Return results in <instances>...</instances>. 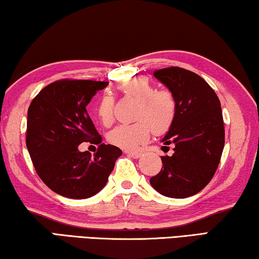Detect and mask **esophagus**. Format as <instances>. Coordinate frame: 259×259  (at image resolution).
<instances>
[{"instance_id":"34e87169","label":"esophagus","mask_w":259,"mask_h":259,"mask_svg":"<svg viewBox=\"0 0 259 259\" xmlns=\"http://www.w3.org/2000/svg\"><path fill=\"white\" fill-rule=\"evenodd\" d=\"M127 155H130L131 157H133V158H139V157H141V155H142V152L141 151H125Z\"/></svg>"}]
</instances>
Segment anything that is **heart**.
Returning <instances> with one entry per match:
<instances>
[{
    "instance_id": "obj_1",
    "label": "heart",
    "mask_w": 259,
    "mask_h": 259,
    "mask_svg": "<svg viewBox=\"0 0 259 259\" xmlns=\"http://www.w3.org/2000/svg\"><path fill=\"white\" fill-rule=\"evenodd\" d=\"M125 97L137 101L132 124L119 125L108 134L112 146L124 150H135L146 143L151 132L156 135L167 133L175 124L178 114V101L176 95L168 90H157L149 80L132 78L122 81L118 86ZM114 101L108 94L100 99L96 114L104 126L113 121Z\"/></svg>"
}]
</instances>
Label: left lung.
<instances>
[{
    "mask_svg": "<svg viewBox=\"0 0 259 259\" xmlns=\"http://www.w3.org/2000/svg\"><path fill=\"white\" fill-rule=\"evenodd\" d=\"M154 75L178 101L175 124L162 140L165 148L175 145L172 156H162L163 166L150 184L159 194L186 198L212 179L225 146V128L220 101L204 79L194 72L171 66Z\"/></svg>",
    "mask_w": 259,
    "mask_h": 259,
    "instance_id": "obj_1",
    "label": "left lung"
}]
</instances>
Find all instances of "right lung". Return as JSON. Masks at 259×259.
<instances>
[{
    "instance_id": "1",
    "label": "right lung",
    "mask_w": 259,
    "mask_h": 259,
    "mask_svg": "<svg viewBox=\"0 0 259 259\" xmlns=\"http://www.w3.org/2000/svg\"><path fill=\"white\" fill-rule=\"evenodd\" d=\"M109 84L94 80L62 79L34 97L27 111L26 146L40 179L64 197L88 198L107 184L118 147L104 145L86 107ZM82 142L100 144L94 156L81 153Z\"/></svg>"
}]
</instances>
